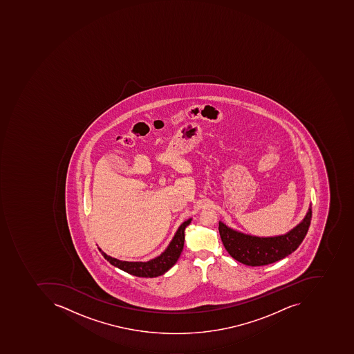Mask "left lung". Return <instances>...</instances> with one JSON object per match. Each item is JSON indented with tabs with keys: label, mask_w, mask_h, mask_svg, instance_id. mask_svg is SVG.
Returning a JSON list of instances; mask_svg holds the SVG:
<instances>
[{
	"label": "left lung",
	"mask_w": 354,
	"mask_h": 354,
	"mask_svg": "<svg viewBox=\"0 0 354 354\" xmlns=\"http://www.w3.org/2000/svg\"><path fill=\"white\" fill-rule=\"evenodd\" d=\"M312 205L308 213L290 231L282 235L255 236L232 229L219 221V233L229 254L247 266H263L275 263L294 252L310 227Z\"/></svg>",
	"instance_id": "obj_1"
}]
</instances>
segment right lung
<instances>
[{
  "label": "right lung",
  "instance_id": "1",
  "mask_svg": "<svg viewBox=\"0 0 354 354\" xmlns=\"http://www.w3.org/2000/svg\"><path fill=\"white\" fill-rule=\"evenodd\" d=\"M192 218L185 220L180 224L178 229L174 234V239L169 243L168 247L160 253L158 257L154 259H149L146 261H121V259H115V257H109L106 253L102 251L101 248L97 247L100 252L104 257L107 261L135 277H155L166 273L169 269L176 265L182 253L183 248H184V241H185V229L189 225Z\"/></svg>",
  "mask_w": 354,
  "mask_h": 354
}]
</instances>
